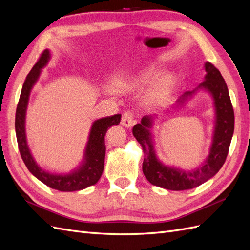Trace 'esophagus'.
Here are the masks:
<instances>
[{"mask_svg":"<svg viewBox=\"0 0 250 250\" xmlns=\"http://www.w3.org/2000/svg\"><path fill=\"white\" fill-rule=\"evenodd\" d=\"M121 123H122V125L125 127H131L135 123L133 113L130 110L125 111L122 116V121H121Z\"/></svg>","mask_w":250,"mask_h":250,"instance_id":"1","label":"esophagus"}]
</instances>
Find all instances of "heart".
Masks as SVG:
<instances>
[{"label": "heart", "mask_w": 250, "mask_h": 250, "mask_svg": "<svg viewBox=\"0 0 250 250\" xmlns=\"http://www.w3.org/2000/svg\"><path fill=\"white\" fill-rule=\"evenodd\" d=\"M145 80H149L152 78V74H147L145 75ZM173 86V79L171 77H167L166 78L161 84L156 88L155 92L152 95V99L155 103H164L166 100H167V98L169 97L170 93H171V88Z\"/></svg>", "instance_id": "heart-1"}]
</instances>
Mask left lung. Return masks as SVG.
Segmentation results:
<instances>
[{
  "instance_id": "left-lung-1",
  "label": "left lung",
  "mask_w": 250,
  "mask_h": 250,
  "mask_svg": "<svg viewBox=\"0 0 250 250\" xmlns=\"http://www.w3.org/2000/svg\"><path fill=\"white\" fill-rule=\"evenodd\" d=\"M207 75L198 88H206L215 101L216 126L213 144L207 161L200 167L191 172L164 166L155 156L151 139V117H144L141 123L132 128L133 137L142 145L144 151L143 173L150 184L172 191H184L196 188L213 177L223 166L231 142L234 128V115L228 85L221 73L210 62H206ZM194 92H187L179 102L186 100Z\"/></svg>"
}]
</instances>
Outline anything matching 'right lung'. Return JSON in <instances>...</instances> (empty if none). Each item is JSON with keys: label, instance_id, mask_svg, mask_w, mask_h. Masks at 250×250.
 <instances>
[{"label": "right lung", "instance_id": "right-lung-1", "mask_svg": "<svg viewBox=\"0 0 250 250\" xmlns=\"http://www.w3.org/2000/svg\"><path fill=\"white\" fill-rule=\"evenodd\" d=\"M49 58V51L44 50L31 71L27 75L24 84H22L16 112V133L19 150L28 170L42 183L62 192L79 191L97 184L98 180L100 179L104 169L105 149H106L104 143L105 133L110 126L118 125L120 123L121 115L118 113V115L102 118L94 122L85 149V162L79 169L71 174H67V175H55V174H50L41 169L34 162L27 145L25 116L30 92H31L32 86L35 84L37 78L40 76L42 67L47 64Z\"/></svg>", "mask_w": 250, "mask_h": 250}]
</instances>
